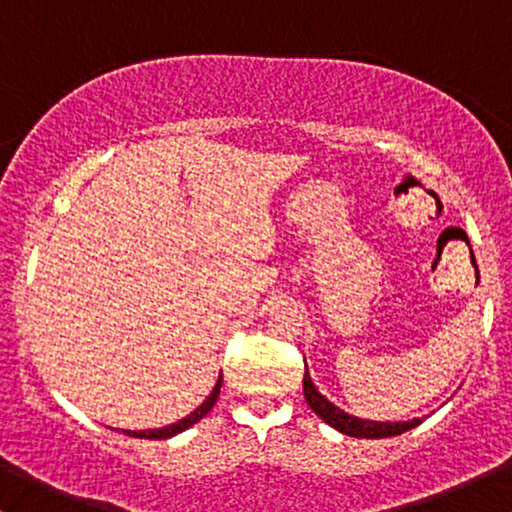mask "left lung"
Returning a JSON list of instances; mask_svg holds the SVG:
<instances>
[{
    "instance_id": "1",
    "label": "left lung",
    "mask_w": 512,
    "mask_h": 512,
    "mask_svg": "<svg viewBox=\"0 0 512 512\" xmlns=\"http://www.w3.org/2000/svg\"><path fill=\"white\" fill-rule=\"evenodd\" d=\"M303 395L308 407L320 416L325 424H330L337 431L346 433V436L354 438H390V436H399V433L409 431V428L419 426L421 419H411V421H397V424H390V421H366V419H356V416L346 414L339 407H334L327 397H322L320 392L315 390L313 380H310L308 368H305L303 375Z\"/></svg>"
}]
</instances>
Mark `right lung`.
<instances>
[{"instance_id":"add662e5","label":"right lung","mask_w":512,"mask_h":512,"mask_svg":"<svg viewBox=\"0 0 512 512\" xmlns=\"http://www.w3.org/2000/svg\"><path fill=\"white\" fill-rule=\"evenodd\" d=\"M221 383H223V375H219V383L214 385V390H211V395H209L207 399H204V402L199 404V407H197L195 411H192L190 416H185V419L175 421V424H170V426H166V428H154V431H125V433H127V436H132V438H149V440H166V438L178 436V433L185 431V428L195 426L197 421L202 419V416L209 414L211 407H214V404H216V399H219Z\"/></svg>"}]
</instances>
